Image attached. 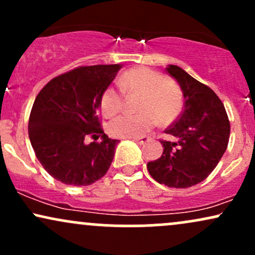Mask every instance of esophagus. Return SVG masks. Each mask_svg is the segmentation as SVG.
Masks as SVG:
<instances>
[{"label":"esophagus","instance_id":"1","mask_svg":"<svg viewBox=\"0 0 255 255\" xmlns=\"http://www.w3.org/2000/svg\"><path fill=\"white\" fill-rule=\"evenodd\" d=\"M147 140H148L147 136H141V137H134L133 141H135L136 144H139V145H144Z\"/></svg>","mask_w":255,"mask_h":255}]
</instances>
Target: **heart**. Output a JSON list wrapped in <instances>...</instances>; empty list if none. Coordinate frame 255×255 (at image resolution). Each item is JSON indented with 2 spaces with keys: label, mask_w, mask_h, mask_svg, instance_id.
Segmentation results:
<instances>
[{
  "label": "heart",
  "mask_w": 255,
  "mask_h": 255,
  "mask_svg": "<svg viewBox=\"0 0 255 255\" xmlns=\"http://www.w3.org/2000/svg\"><path fill=\"white\" fill-rule=\"evenodd\" d=\"M119 86L127 95H139L137 115H120L108 125L111 136L120 139L141 136L157 124L169 125L180 115L183 105L182 91L175 83L166 81L160 73L146 67L128 69L119 79ZM124 98L118 90L108 87L102 93L101 108L111 116L122 108Z\"/></svg>",
  "instance_id": "b5f03b06"
}]
</instances>
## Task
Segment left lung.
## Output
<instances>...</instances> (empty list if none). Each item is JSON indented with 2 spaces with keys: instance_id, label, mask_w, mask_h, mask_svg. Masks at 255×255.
<instances>
[{
  "instance_id": "obj_1",
  "label": "left lung",
  "mask_w": 255,
  "mask_h": 255,
  "mask_svg": "<svg viewBox=\"0 0 255 255\" xmlns=\"http://www.w3.org/2000/svg\"><path fill=\"white\" fill-rule=\"evenodd\" d=\"M166 73L180 85L184 98L182 114L165 129L176 137L164 141L162 156L147 163L158 183L172 188L195 186L211 174L227 150L230 124L221 99L178 66L169 64Z\"/></svg>"
}]
</instances>
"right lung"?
I'll use <instances>...</instances> for the list:
<instances>
[{
	"label": "right lung",
	"instance_id": "right-lung-1",
	"mask_svg": "<svg viewBox=\"0 0 255 255\" xmlns=\"http://www.w3.org/2000/svg\"><path fill=\"white\" fill-rule=\"evenodd\" d=\"M122 64L79 67L54 78L38 93L28 136L43 168L69 186H89L109 170L119 140L104 134L101 97ZM101 135L90 144L84 139Z\"/></svg>",
	"mask_w": 255,
	"mask_h": 255
}]
</instances>
